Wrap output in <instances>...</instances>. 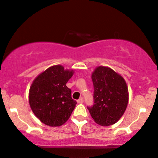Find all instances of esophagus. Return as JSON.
<instances>
[{
	"instance_id": "esophagus-1",
	"label": "esophagus",
	"mask_w": 158,
	"mask_h": 158,
	"mask_svg": "<svg viewBox=\"0 0 158 158\" xmlns=\"http://www.w3.org/2000/svg\"><path fill=\"white\" fill-rule=\"evenodd\" d=\"M77 102L79 104H82L83 102H84V100H83L82 98H79V99L77 100Z\"/></svg>"
}]
</instances>
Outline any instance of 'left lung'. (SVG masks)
<instances>
[{"mask_svg":"<svg viewBox=\"0 0 158 158\" xmlns=\"http://www.w3.org/2000/svg\"><path fill=\"white\" fill-rule=\"evenodd\" d=\"M94 87V104L87 107L95 122L103 127L113 125L124 113L129 101L126 81L110 68L98 66L91 75Z\"/></svg>","mask_w":158,"mask_h":158,"instance_id":"1","label":"left lung"}]
</instances>
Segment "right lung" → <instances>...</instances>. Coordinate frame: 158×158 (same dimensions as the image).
<instances>
[{"label": "right lung", "instance_id": "1", "mask_svg": "<svg viewBox=\"0 0 158 158\" xmlns=\"http://www.w3.org/2000/svg\"><path fill=\"white\" fill-rule=\"evenodd\" d=\"M73 70L53 65L35 78L28 93L29 105L36 117L45 125L60 127L71 116L77 104L66 83Z\"/></svg>", "mask_w": 158, "mask_h": 158}]
</instances>
